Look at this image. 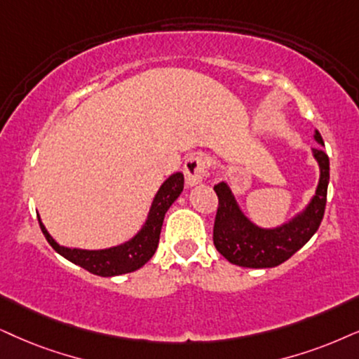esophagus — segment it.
I'll list each match as a JSON object with an SVG mask.
<instances>
[{"label":"esophagus","instance_id":"1","mask_svg":"<svg viewBox=\"0 0 359 359\" xmlns=\"http://www.w3.org/2000/svg\"><path fill=\"white\" fill-rule=\"evenodd\" d=\"M205 174H207V164L205 161H203V157L194 154V156L185 158L184 162L185 184L190 185V187H192V185L201 184Z\"/></svg>","mask_w":359,"mask_h":359}]
</instances>
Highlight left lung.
<instances>
[{"instance_id": "obj_1", "label": "left lung", "mask_w": 359, "mask_h": 359, "mask_svg": "<svg viewBox=\"0 0 359 359\" xmlns=\"http://www.w3.org/2000/svg\"><path fill=\"white\" fill-rule=\"evenodd\" d=\"M315 139L323 146V139L318 130ZM313 156L318 161L321 172L315 197L302 215L278 229L265 230L253 225L240 212L226 184L220 182L213 187L219 197L213 224V245L230 263L247 269H271L287 262L315 235L325 215L330 158L323 149H313Z\"/></svg>"}]
</instances>
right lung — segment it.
Here are the masks:
<instances>
[{
    "label": "right lung",
    "mask_w": 359,
    "mask_h": 359,
    "mask_svg": "<svg viewBox=\"0 0 359 359\" xmlns=\"http://www.w3.org/2000/svg\"><path fill=\"white\" fill-rule=\"evenodd\" d=\"M184 190V175L180 172L170 175L169 179L162 184L158 192L154 198L151 212H149V219L142 230L135 235L133 240L119 247L107 248V250H79V248H66L61 247L54 242L44 225L39 226L43 230L44 237L49 245L56 250L59 255H62L67 260L76 263V265L83 266L84 270L99 276H116L130 273V271L139 270L151 260L154 253L157 250L158 238H161L162 222H164L165 212L169 207L177 201Z\"/></svg>",
    "instance_id": "add662e5"
}]
</instances>
